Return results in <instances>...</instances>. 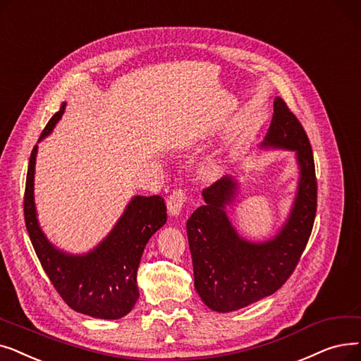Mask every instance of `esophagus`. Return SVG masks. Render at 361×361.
<instances>
[{
    "label": "esophagus",
    "mask_w": 361,
    "mask_h": 361,
    "mask_svg": "<svg viewBox=\"0 0 361 361\" xmlns=\"http://www.w3.org/2000/svg\"><path fill=\"white\" fill-rule=\"evenodd\" d=\"M188 200L186 191L179 188V190H175L173 192L170 194V197L167 198V210L170 216H178L183 207L185 201Z\"/></svg>",
    "instance_id": "1"
}]
</instances>
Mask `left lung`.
<instances>
[{
    "mask_svg": "<svg viewBox=\"0 0 361 361\" xmlns=\"http://www.w3.org/2000/svg\"><path fill=\"white\" fill-rule=\"evenodd\" d=\"M273 111L262 147L295 149L301 170L293 212L279 233L260 244L239 238L225 212L238 188L231 176L205 188V205L186 221L195 289L214 312L239 310L276 293L295 270L313 231L317 179L310 141L281 97L274 99Z\"/></svg>",
    "mask_w": 361,
    "mask_h": 361,
    "instance_id": "1",
    "label": "left lung"
}]
</instances>
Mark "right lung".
Instances as JSON below:
<instances>
[{"mask_svg": "<svg viewBox=\"0 0 361 361\" xmlns=\"http://www.w3.org/2000/svg\"><path fill=\"white\" fill-rule=\"evenodd\" d=\"M66 104L49 118L41 138L53 130L64 113ZM38 145L29 159L23 197L25 223L39 263L63 301L75 312L97 319L126 316L140 297L136 271L148 239L167 219L166 204L160 195L135 197L114 229L94 251L71 255L54 248L39 229L33 202Z\"/></svg>", "mask_w": 361, "mask_h": 361, "instance_id": "right-lung-1", "label": "right lung"}]
</instances>
